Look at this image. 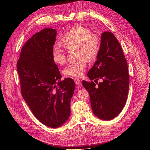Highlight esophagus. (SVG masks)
I'll list each match as a JSON object with an SVG mask.
<instances>
[{
	"instance_id": "34e87169",
	"label": "esophagus",
	"mask_w": 150,
	"mask_h": 150,
	"mask_svg": "<svg viewBox=\"0 0 150 150\" xmlns=\"http://www.w3.org/2000/svg\"><path fill=\"white\" fill-rule=\"evenodd\" d=\"M74 81H75V83L78 86H81V81L80 80V79H78V78H75Z\"/></svg>"
}]
</instances>
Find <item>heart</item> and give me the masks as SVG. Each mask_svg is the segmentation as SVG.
Here are the masks:
<instances>
[{"mask_svg": "<svg viewBox=\"0 0 150 150\" xmlns=\"http://www.w3.org/2000/svg\"><path fill=\"white\" fill-rule=\"evenodd\" d=\"M60 43L67 50L76 48L75 62L69 64L63 71L67 77H80L87 67L88 60L93 62L97 58L100 50V37L92 33L87 27L76 25L69 29L60 38ZM52 59L58 64H64L66 53L58 45H54L52 49Z\"/></svg>", "mask_w": 150, "mask_h": 150, "instance_id": "1", "label": "heart"}]
</instances>
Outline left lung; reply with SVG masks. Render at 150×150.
<instances>
[{
	"mask_svg": "<svg viewBox=\"0 0 150 150\" xmlns=\"http://www.w3.org/2000/svg\"><path fill=\"white\" fill-rule=\"evenodd\" d=\"M88 76L91 82L83 80V86L89 92L93 114L101 120L113 119L125 105L129 77L122 47L112 33L101 34L98 56ZM100 79L102 82L97 87L92 80Z\"/></svg>",
	"mask_w": 150,
	"mask_h": 150,
	"instance_id": "left-lung-1",
	"label": "left lung"
}]
</instances>
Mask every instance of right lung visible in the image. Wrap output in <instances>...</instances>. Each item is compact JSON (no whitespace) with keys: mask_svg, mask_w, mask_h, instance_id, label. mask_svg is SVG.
<instances>
[{"mask_svg":"<svg viewBox=\"0 0 150 150\" xmlns=\"http://www.w3.org/2000/svg\"><path fill=\"white\" fill-rule=\"evenodd\" d=\"M57 31L46 28L23 45L17 62L21 93L36 119L47 127L57 128L68 120L75 84L72 78L61 81L52 59Z\"/></svg>","mask_w":150,"mask_h":150,"instance_id":"1","label":"right lung"}]
</instances>
